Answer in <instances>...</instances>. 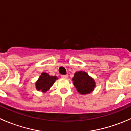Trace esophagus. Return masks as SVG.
<instances>
[{
    "label": "esophagus",
    "instance_id": "obj_1",
    "mask_svg": "<svg viewBox=\"0 0 131 131\" xmlns=\"http://www.w3.org/2000/svg\"><path fill=\"white\" fill-rule=\"evenodd\" d=\"M61 77V78H63V79H67V78H68V75H62Z\"/></svg>",
    "mask_w": 131,
    "mask_h": 131
}]
</instances>
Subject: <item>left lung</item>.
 <instances>
[{"label": "left lung", "instance_id": "left-lung-1", "mask_svg": "<svg viewBox=\"0 0 131 131\" xmlns=\"http://www.w3.org/2000/svg\"><path fill=\"white\" fill-rule=\"evenodd\" d=\"M72 81L77 91L80 94H89L96 87L94 79L85 71L76 72L72 78Z\"/></svg>", "mask_w": 131, "mask_h": 131}]
</instances>
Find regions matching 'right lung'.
<instances>
[{"mask_svg":"<svg viewBox=\"0 0 131 131\" xmlns=\"http://www.w3.org/2000/svg\"><path fill=\"white\" fill-rule=\"evenodd\" d=\"M57 79L58 78L57 76L50 75L46 72L41 73L39 79L35 82V88L38 91L45 93L50 90Z\"/></svg>","mask_w":131,"mask_h":131,"instance_id":"1","label":"right lung"}]
</instances>
